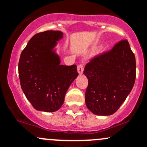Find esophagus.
<instances>
[{"label": "esophagus", "mask_w": 147, "mask_h": 147, "mask_svg": "<svg viewBox=\"0 0 147 147\" xmlns=\"http://www.w3.org/2000/svg\"><path fill=\"white\" fill-rule=\"evenodd\" d=\"M83 69H84V66L83 64H80L78 66V72L80 75H82L83 72Z\"/></svg>", "instance_id": "esophagus-1"}]
</instances>
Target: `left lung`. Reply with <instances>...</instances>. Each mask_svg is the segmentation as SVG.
Segmentation results:
<instances>
[{"mask_svg": "<svg viewBox=\"0 0 147 147\" xmlns=\"http://www.w3.org/2000/svg\"><path fill=\"white\" fill-rule=\"evenodd\" d=\"M88 80L85 102L96 115L114 113L134 86L136 62L127 39H121L111 50L95 55L85 66Z\"/></svg>", "mask_w": 147, "mask_h": 147, "instance_id": "1", "label": "left lung"}]
</instances>
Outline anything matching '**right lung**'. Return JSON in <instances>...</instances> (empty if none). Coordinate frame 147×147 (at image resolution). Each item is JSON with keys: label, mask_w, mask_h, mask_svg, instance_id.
<instances>
[{"label": "right lung", "mask_w": 147, "mask_h": 147, "mask_svg": "<svg viewBox=\"0 0 147 147\" xmlns=\"http://www.w3.org/2000/svg\"><path fill=\"white\" fill-rule=\"evenodd\" d=\"M63 37L59 31L38 33L21 53L18 72L21 88L36 110L56 111L64 101L66 92L78 72L75 64L61 65L52 51Z\"/></svg>", "instance_id": "add662e5"}]
</instances>
